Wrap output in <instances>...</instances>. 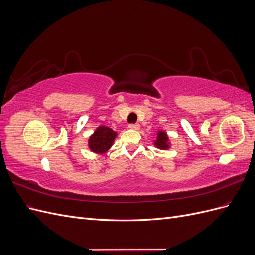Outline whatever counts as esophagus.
Here are the masks:
<instances>
[{"instance_id": "obj_1", "label": "esophagus", "mask_w": 255, "mask_h": 255, "mask_svg": "<svg viewBox=\"0 0 255 255\" xmlns=\"http://www.w3.org/2000/svg\"><path fill=\"white\" fill-rule=\"evenodd\" d=\"M128 128L130 129H138L140 128V126L138 125V123H130V125H128Z\"/></svg>"}]
</instances>
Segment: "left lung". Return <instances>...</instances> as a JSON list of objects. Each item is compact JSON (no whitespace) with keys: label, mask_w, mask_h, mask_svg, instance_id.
<instances>
[{"label":"left lung","mask_w":255,"mask_h":255,"mask_svg":"<svg viewBox=\"0 0 255 255\" xmlns=\"http://www.w3.org/2000/svg\"><path fill=\"white\" fill-rule=\"evenodd\" d=\"M154 144H155L156 148L160 149V150H167L169 149V138L167 136V134L163 130H159L157 132V138L156 140L154 141Z\"/></svg>","instance_id":"obj_1"}]
</instances>
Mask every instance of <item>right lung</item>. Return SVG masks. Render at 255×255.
Wrapping results in <instances>:
<instances>
[{"label": "right lung", "instance_id": "right-lung-1", "mask_svg": "<svg viewBox=\"0 0 255 255\" xmlns=\"http://www.w3.org/2000/svg\"><path fill=\"white\" fill-rule=\"evenodd\" d=\"M116 136H117V133H115L112 128L104 126L99 127L89 138V149L95 153L103 154L111 148Z\"/></svg>", "mask_w": 255, "mask_h": 255}]
</instances>
